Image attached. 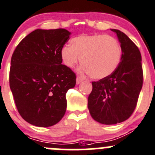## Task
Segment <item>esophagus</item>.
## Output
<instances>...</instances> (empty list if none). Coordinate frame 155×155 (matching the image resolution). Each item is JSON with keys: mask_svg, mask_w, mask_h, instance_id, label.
I'll list each match as a JSON object with an SVG mask.
<instances>
[{"mask_svg": "<svg viewBox=\"0 0 155 155\" xmlns=\"http://www.w3.org/2000/svg\"><path fill=\"white\" fill-rule=\"evenodd\" d=\"M84 81V78H81V77H77V78H76V84H81L82 81Z\"/></svg>", "mask_w": 155, "mask_h": 155, "instance_id": "esophagus-1", "label": "esophagus"}]
</instances>
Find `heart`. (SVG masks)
<instances>
[{
    "mask_svg": "<svg viewBox=\"0 0 155 155\" xmlns=\"http://www.w3.org/2000/svg\"><path fill=\"white\" fill-rule=\"evenodd\" d=\"M61 58L65 66L73 68L81 58L82 72L94 79L111 75L121 60L122 50L119 41L109 35H81L70 41V47L61 50Z\"/></svg>",
    "mask_w": 155,
    "mask_h": 155,
    "instance_id": "heart-1",
    "label": "heart"
}]
</instances>
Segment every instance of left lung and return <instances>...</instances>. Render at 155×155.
<instances>
[{
  "mask_svg": "<svg viewBox=\"0 0 155 155\" xmlns=\"http://www.w3.org/2000/svg\"><path fill=\"white\" fill-rule=\"evenodd\" d=\"M117 35L122 50L117 69L108 77L93 81L88 108L95 120L102 124L121 123L133 114L143 83L142 56L139 48L124 32Z\"/></svg>",
  "mask_w": 155,
  "mask_h": 155,
  "instance_id": "left-lung-1",
  "label": "left lung"
}]
</instances>
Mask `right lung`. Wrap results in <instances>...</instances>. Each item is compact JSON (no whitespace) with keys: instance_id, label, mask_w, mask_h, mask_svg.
I'll use <instances>...</instances> for the list:
<instances>
[{"instance_id":"right-lung-1","label":"right lung","mask_w":155,"mask_h":155,"mask_svg":"<svg viewBox=\"0 0 155 155\" xmlns=\"http://www.w3.org/2000/svg\"><path fill=\"white\" fill-rule=\"evenodd\" d=\"M71 32L36 29L21 41L11 58L10 87L19 114L28 123L47 127L66 111L67 91L76 75L62 65L61 50Z\"/></svg>"}]
</instances>
